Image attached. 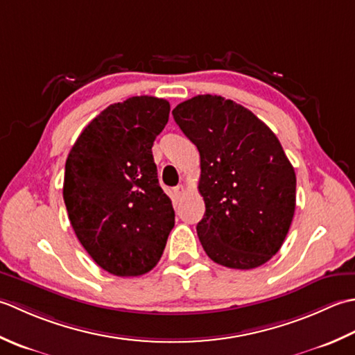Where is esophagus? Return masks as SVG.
I'll return each instance as SVG.
<instances>
[{
  "mask_svg": "<svg viewBox=\"0 0 355 355\" xmlns=\"http://www.w3.org/2000/svg\"><path fill=\"white\" fill-rule=\"evenodd\" d=\"M173 193H175V196H176V199H180L185 194V187L180 184V185H178V187H175L173 188Z\"/></svg>",
  "mask_w": 355,
  "mask_h": 355,
  "instance_id": "1",
  "label": "esophagus"
}]
</instances>
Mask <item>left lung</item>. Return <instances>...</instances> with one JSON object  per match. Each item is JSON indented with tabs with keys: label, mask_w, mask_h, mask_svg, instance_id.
<instances>
[{
	"label": "left lung",
	"mask_w": 355,
	"mask_h": 355,
	"mask_svg": "<svg viewBox=\"0 0 355 355\" xmlns=\"http://www.w3.org/2000/svg\"><path fill=\"white\" fill-rule=\"evenodd\" d=\"M173 118L200 155L205 214L196 230L208 257L234 270L266 263L295 209V173L277 136L248 108L216 95L184 101Z\"/></svg>",
	"instance_id": "1"
}]
</instances>
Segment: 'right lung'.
I'll list each match as a JSON object with an SVG mask.
<instances>
[{"mask_svg":"<svg viewBox=\"0 0 355 355\" xmlns=\"http://www.w3.org/2000/svg\"><path fill=\"white\" fill-rule=\"evenodd\" d=\"M168 114V101L155 96L108 105L67 156L62 196L70 223L90 257L114 276L153 270L175 227L151 153Z\"/></svg>","mask_w":355,"mask_h":355,"instance_id":"add662e5","label":"right lung"}]
</instances>
